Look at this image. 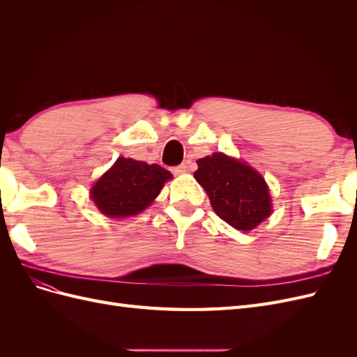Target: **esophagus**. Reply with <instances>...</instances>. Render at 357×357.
<instances>
[{"instance_id": "1", "label": "esophagus", "mask_w": 357, "mask_h": 357, "mask_svg": "<svg viewBox=\"0 0 357 357\" xmlns=\"http://www.w3.org/2000/svg\"><path fill=\"white\" fill-rule=\"evenodd\" d=\"M172 171H174V174H185V172L188 171V165L186 164H181V165L176 167Z\"/></svg>"}]
</instances>
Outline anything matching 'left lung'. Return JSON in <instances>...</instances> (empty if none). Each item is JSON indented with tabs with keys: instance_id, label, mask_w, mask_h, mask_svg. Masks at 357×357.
Instances as JSON below:
<instances>
[{
	"instance_id": "8db88e82",
	"label": "left lung",
	"mask_w": 357,
	"mask_h": 357,
	"mask_svg": "<svg viewBox=\"0 0 357 357\" xmlns=\"http://www.w3.org/2000/svg\"><path fill=\"white\" fill-rule=\"evenodd\" d=\"M197 164L193 177L207 192L214 213L232 228L252 231L271 214L268 185L255 168L220 152Z\"/></svg>"
}]
</instances>
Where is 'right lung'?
I'll list each match as a JSON object with an SVG mask.
<instances>
[{
    "mask_svg": "<svg viewBox=\"0 0 357 357\" xmlns=\"http://www.w3.org/2000/svg\"><path fill=\"white\" fill-rule=\"evenodd\" d=\"M172 174L156 164L119 158L91 189V198L107 218H129L147 208Z\"/></svg>",
    "mask_w": 357,
    "mask_h": 357,
    "instance_id": "1",
    "label": "right lung"
}]
</instances>
